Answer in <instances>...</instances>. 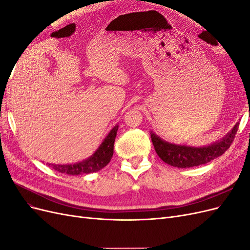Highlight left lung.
<instances>
[{
  "label": "left lung",
  "instance_id": "obj_1",
  "mask_svg": "<svg viewBox=\"0 0 250 250\" xmlns=\"http://www.w3.org/2000/svg\"><path fill=\"white\" fill-rule=\"evenodd\" d=\"M238 127L239 123L234 125L220 141L202 147L177 145L161 139L152 131H150V134L154 149L162 161L176 168H191L207 164L214 158L221 156L230 147Z\"/></svg>",
  "mask_w": 250,
  "mask_h": 250
}]
</instances>
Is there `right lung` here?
Here are the masks:
<instances>
[{
  "label": "right lung",
  "mask_w": 250,
  "mask_h": 250,
  "mask_svg": "<svg viewBox=\"0 0 250 250\" xmlns=\"http://www.w3.org/2000/svg\"><path fill=\"white\" fill-rule=\"evenodd\" d=\"M118 128L119 125L113 126L112 129L106 135V138L101 143L99 148L95 151L93 155H90L86 160L75 164H48V166L60 173H65L69 174V175H80V174L93 173L103 169L110 162L112 157L113 144H115V139L117 137Z\"/></svg>",
  "instance_id": "add662e5"
}]
</instances>
